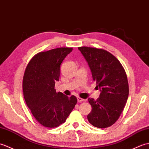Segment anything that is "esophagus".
Listing matches in <instances>:
<instances>
[{
    "instance_id": "obj_1",
    "label": "esophagus",
    "mask_w": 149,
    "mask_h": 149,
    "mask_svg": "<svg viewBox=\"0 0 149 149\" xmlns=\"http://www.w3.org/2000/svg\"><path fill=\"white\" fill-rule=\"evenodd\" d=\"M77 100L78 102H83V101H85V100H84V99H82L80 97H77Z\"/></svg>"
}]
</instances>
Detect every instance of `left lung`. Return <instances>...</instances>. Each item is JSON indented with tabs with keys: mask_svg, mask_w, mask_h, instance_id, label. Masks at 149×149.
Instances as JSON below:
<instances>
[{
	"mask_svg": "<svg viewBox=\"0 0 149 149\" xmlns=\"http://www.w3.org/2000/svg\"><path fill=\"white\" fill-rule=\"evenodd\" d=\"M78 49L87 62L93 80L101 92L97 100L88 99L92 110L87 119L96 127H110L119 118L127 100V75L120 62L110 52L87 47Z\"/></svg>",
	"mask_w": 149,
	"mask_h": 149,
	"instance_id": "1",
	"label": "left lung"
}]
</instances>
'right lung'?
<instances>
[{
    "instance_id": "add662e5",
    "label": "right lung",
    "mask_w": 149,
    "mask_h": 149,
    "mask_svg": "<svg viewBox=\"0 0 149 149\" xmlns=\"http://www.w3.org/2000/svg\"><path fill=\"white\" fill-rule=\"evenodd\" d=\"M72 50V48H58L39 53L25 69L24 99L33 116L45 127H56L63 124L77 102L74 95L68 97L55 89L61 64Z\"/></svg>"
}]
</instances>
